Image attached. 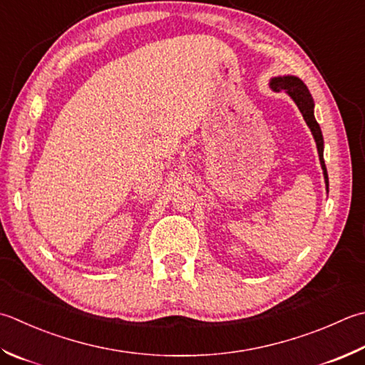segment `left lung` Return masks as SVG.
Listing matches in <instances>:
<instances>
[{
    "label": "left lung",
    "instance_id": "obj_1",
    "mask_svg": "<svg viewBox=\"0 0 365 365\" xmlns=\"http://www.w3.org/2000/svg\"><path fill=\"white\" fill-rule=\"evenodd\" d=\"M270 88L274 90H284V93L296 103V106L301 110L302 117L305 120L307 126L310 128V131L313 134V139L317 142V148H318V156H319V163H321V169H323V175H324V183H326V190L329 192V178H327V170H326V164H324V140H323V133H321V128L318 125V121L315 118V101L310 95L307 85L301 81V78L296 76H277L270 78Z\"/></svg>",
    "mask_w": 365,
    "mask_h": 365
}]
</instances>
